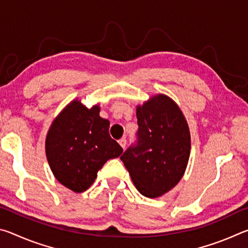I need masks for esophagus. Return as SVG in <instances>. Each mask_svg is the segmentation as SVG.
Wrapping results in <instances>:
<instances>
[{
	"mask_svg": "<svg viewBox=\"0 0 248 248\" xmlns=\"http://www.w3.org/2000/svg\"><path fill=\"white\" fill-rule=\"evenodd\" d=\"M118 142H119V144L123 146V149H124L125 145H127V140H125V138H121Z\"/></svg>",
	"mask_w": 248,
	"mask_h": 248,
	"instance_id": "obj_1",
	"label": "esophagus"
}]
</instances>
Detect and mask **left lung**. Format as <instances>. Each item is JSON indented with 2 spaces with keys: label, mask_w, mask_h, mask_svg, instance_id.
<instances>
[{
  "label": "left lung",
  "mask_w": 248,
  "mask_h": 248,
  "mask_svg": "<svg viewBox=\"0 0 248 248\" xmlns=\"http://www.w3.org/2000/svg\"><path fill=\"white\" fill-rule=\"evenodd\" d=\"M137 141L120 159L141 195L156 198L182 179L190 154V133L177 105L157 95L137 108Z\"/></svg>",
  "instance_id": "obj_1"
}]
</instances>
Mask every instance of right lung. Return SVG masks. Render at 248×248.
I'll return each mask as SVG.
<instances>
[{
  "label": "right lung",
  "instance_id": "1",
  "mask_svg": "<svg viewBox=\"0 0 248 248\" xmlns=\"http://www.w3.org/2000/svg\"><path fill=\"white\" fill-rule=\"evenodd\" d=\"M109 121L99 107L86 108L78 100L66 106L49 129L46 154L52 173L74 192L90 188L108 159L118 157L123 148L109 134Z\"/></svg>",
  "mask_w": 248,
  "mask_h": 248
}]
</instances>
